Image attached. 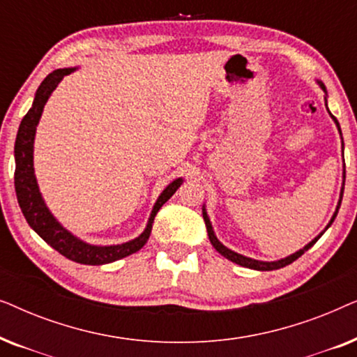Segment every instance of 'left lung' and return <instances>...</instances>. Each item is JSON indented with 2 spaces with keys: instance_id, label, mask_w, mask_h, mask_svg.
Masks as SVG:
<instances>
[{
  "instance_id": "1",
  "label": "left lung",
  "mask_w": 357,
  "mask_h": 357,
  "mask_svg": "<svg viewBox=\"0 0 357 357\" xmlns=\"http://www.w3.org/2000/svg\"><path fill=\"white\" fill-rule=\"evenodd\" d=\"M320 84V87L321 89H324V92H325V105H326V89H325V84L321 81H317ZM326 110H328V107H326ZM328 114H330V110H328ZM331 115V114H330ZM331 119H333V121L336 123V126H338V131H340V135H341V128H340V123H338V120L335 119L333 115H331ZM341 144H343V136H341ZM343 178H346V172H343ZM343 192H344V182H343V187H341V192H340V199H338V204H336V209H335V213H333V216H331V219H330V222L326 224V227H325V231L326 229H328L331 224H333V221H335V218H336V214H338V209H340V206H341V199H343ZM203 219H204V224H206V231H208V237H209V242L213 243V247L216 248V250L221 253L222 257H226L227 260H231V261H234V263H237V265H241V266H245V268H250V270H257V271H273V270H280V268H284L286 265H291L292 261H296L297 258H299L301 255H304V253L309 250V248L314 245V243L319 241V238L324 236V232H320L319 236H317L314 241L312 242H309L307 243V245L304 247V248H301V250H297L296 253H292V255H289V257H286V258H281V260H278V261H260V260H253V258H248V257H243V255H241V253H237V252H232L231 248H227V247H224L221 242L218 241V237H216V234H214V231H213V226H211V221H209V218H208V213H206V208L203 206Z\"/></svg>"
}]
</instances>
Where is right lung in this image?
I'll use <instances>...</instances> for the list:
<instances>
[{
	"label": "right lung",
	"mask_w": 357,
	"mask_h": 357,
	"mask_svg": "<svg viewBox=\"0 0 357 357\" xmlns=\"http://www.w3.org/2000/svg\"><path fill=\"white\" fill-rule=\"evenodd\" d=\"M76 71V68H63V70H55L50 73L42 84L38 86L33 97V104L31 110L24 116L21 125H19L16 144H14V159H16V170H14V188H16L17 203L21 206V211L26 218L33 231L45 241L48 245L60 252L63 257L70 258V260L81 263V265H105L131 255V253L138 252L139 248L148 242L151 236V229L155 214L162 204L177 192V188L183 183V178H175L172 183H169L164 188V192L159 195L158 202L154 203L153 211L146 224V229L141 232L133 241L120 243V245H91L81 238L63 227L56 218L50 213L43 202L40 190H38L36 172H33V139H36V130L40 120L43 107H45L48 97L52 92L56 89L63 77L71 75Z\"/></svg>",
	"instance_id": "add662e5"
}]
</instances>
